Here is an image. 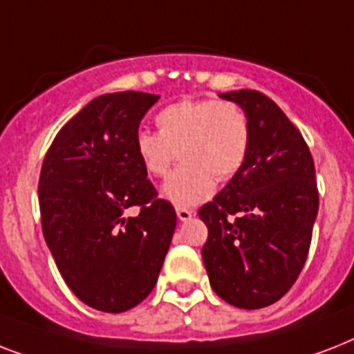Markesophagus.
<instances>
[{
	"label": "esophagus",
	"instance_id": "obj_1",
	"mask_svg": "<svg viewBox=\"0 0 354 354\" xmlns=\"http://www.w3.org/2000/svg\"><path fill=\"white\" fill-rule=\"evenodd\" d=\"M176 215L182 222H187V221H191V218H193V211L185 209V207H176Z\"/></svg>",
	"mask_w": 354,
	"mask_h": 354
}]
</instances>
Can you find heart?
I'll return each mask as SVG.
<instances>
[{"mask_svg": "<svg viewBox=\"0 0 354 354\" xmlns=\"http://www.w3.org/2000/svg\"><path fill=\"white\" fill-rule=\"evenodd\" d=\"M156 124L158 132H136L133 150L145 171L158 178L165 176L180 152L183 163L161 187L163 198L176 205L209 198L216 180L235 176L250 154V119L235 102H174L156 115Z\"/></svg>", "mask_w": 354, "mask_h": 354, "instance_id": "obj_1", "label": "heart"}]
</instances>
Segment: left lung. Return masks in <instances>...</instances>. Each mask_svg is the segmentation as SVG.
<instances>
[{"mask_svg": "<svg viewBox=\"0 0 354 354\" xmlns=\"http://www.w3.org/2000/svg\"><path fill=\"white\" fill-rule=\"evenodd\" d=\"M252 127L246 163L202 205V248L213 290L239 308H263L285 296L307 261L318 216L316 171L305 139L272 99L255 90L221 93Z\"/></svg>", "mask_w": 354, "mask_h": 354, "instance_id": "left-lung-1", "label": "left lung"}]
</instances>
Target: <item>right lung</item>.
Returning a JSON list of instances; mask_svg holds the SVG:
<instances>
[{
	"mask_svg": "<svg viewBox=\"0 0 354 354\" xmlns=\"http://www.w3.org/2000/svg\"><path fill=\"white\" fill-rule=\"evenodd\" d=\"M160 97L106 93L57 133L41 165L38 200L47 248L66 285L88 307L124 313L154 288L176 211L158 198L133 136ZM130 207H139L128 217Z\"/></svg>",
	"mask_w": 354,
	"mask_h": 354,
	"instance_id": "right-lung-1",
	"label": "right lung"
}]
</instances>
